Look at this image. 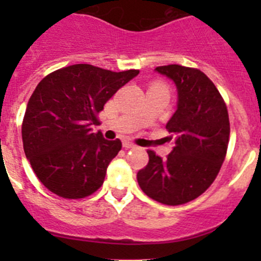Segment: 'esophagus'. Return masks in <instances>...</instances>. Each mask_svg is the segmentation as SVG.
<instances>
[{
  "instance_id": "1",
  "label": "esophagus",
  "mask_w": 261,
  "mask_h": 261,
  "mask_svg": "<svg viewBox=\"0 0 261 261\" xmlns=\"http://www.w3.org/2000/svg\"><path fill=\"white\" fill-rule=\"evenodd\" d=\"M123 147H124V149H133V147H135V145H133L132 142L124 141L123 142Z\"/></svg>"
}]
</instances>
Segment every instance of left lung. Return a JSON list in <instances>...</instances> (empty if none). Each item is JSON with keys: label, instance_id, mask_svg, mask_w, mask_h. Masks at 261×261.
<instances>
[{"label": "left lung", "instance_id": "left-lung-1", "mask_svg": "<svg viewBox=\"0 0 261 261\" xmlns=\"http://www.w3.org/2000/svg\"><path fill=\"white\" fill-rule=\"evenodd\" d=\"M176 86V111L166 124L174 138L167 159L151 150L146 167L137 172L144 193L166 205L195 200L220 172L229 145V114L217 87L202 71L181 65L155 68Z\"/></svg>", "mask_w": 261, "mask_h": 261}]
</instances>
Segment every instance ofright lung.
Segmentation results:
<instances>
[{
	"label": "right lung",
	"mask_w": 261,
	"mask_h": 261,
	"mask_svg": "<svg viewBox=\"0 0 261 261\" xmlns=\"http://www.w3.org/2000/svg\"><path fill=\"white\" fill-rule=\"evenodd\" d=\"M138 73L77 64L39 82L27 103L22 140L32 170L50 192L82 199L100 188L121 141L93 133L96 115Z\"/></svg>",
	"instance_id": "1"
}]
</instances>
